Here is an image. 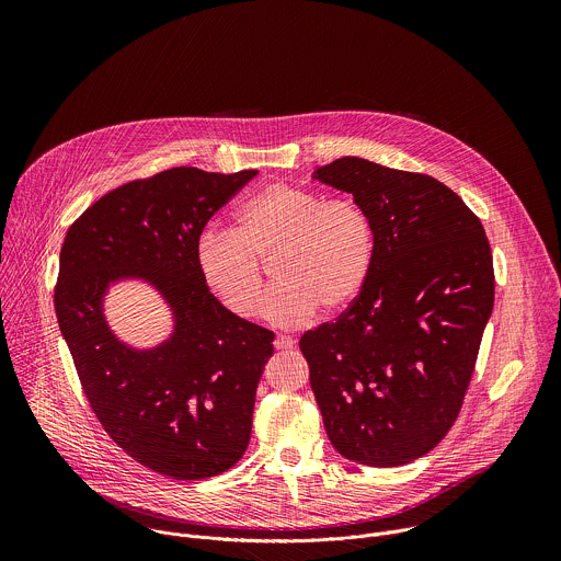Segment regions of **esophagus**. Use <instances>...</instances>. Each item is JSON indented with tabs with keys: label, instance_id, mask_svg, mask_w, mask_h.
<instances>
[{
	"label": "esophagus",
	"instance_id": "obj_1",
	"mask_svg": "<svg viewBox=\"0 0 561 561\" xmlns=\"http://www.w3.org/2000/svg\"><path fill=\"white\" fill-rule=\"evenodd\" d=\"M273 344H275L277 351H286V348H293V346H295V340H293L290 335H277Z\"/></svg>",
	"mask_w": 561,
	"mask_h": 561
}]
</instances>
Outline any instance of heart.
I'll list each match as a JSON object with an SVG mask.
<instances>
[{
  "label": "heart",
  "instance_id": "1",
  "mask_svg": "<svg viewBox=\"0 0 561 561\" xmlns=\"http://www.w3.org/2000/svg\"><path fill=\"white\" fill-rule=\"evenodd\" d=\"M375 224L355 199L271 184L237 210V228L199 234L195 262L204 284L237 317L257 312L264 262L277 257V288L264 301L268 322L295 329L317 308L340 312L364 290L375 262Z\"/></svg>",
  "mask_w": 561,
  "mask_h": 561
}]
</instances>
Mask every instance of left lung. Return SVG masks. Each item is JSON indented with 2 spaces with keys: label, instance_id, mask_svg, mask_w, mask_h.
<instances>
[{
  "label": "left lung",
  "instance_id": "1",
  "mask_svg": "<svg viewBox=\"0 0 561 561\" xmlns=\"http://www.w3.org/2000/svg\"><path fill=\"white\" fill-rule=\"evenodd\" d=\"M314 180L370 213L377 249L359 297L299 340L310 388L340 455L411 463L461 411L495 301L489 237L431 175L342 157Z\"/></svg>",
  "mask_w": 561,
  "mask_h": 561
}]
</instances>
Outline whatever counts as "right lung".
<instances>
[{"label":"right lung","mask_w":561,"mask_h":561,"mask_svg":"<svg viewBox=\"0 0 561 561\" xmlns=\"http://www.w3.org/2000/svg\"><path fill=\"white\" fill-rule=\"evenodd\" d=\"M255 175L180 167L133 180L79 215L59 253L55 312L95 417L135 461L180 482L242 459L273 355L275 333L224 308L195 262L208 219ZM122 276L172 304L176 333L162 347L133 352L110 333L101 297Z\"/></svg>","instance_id":"obj_1"}]
</instances>
